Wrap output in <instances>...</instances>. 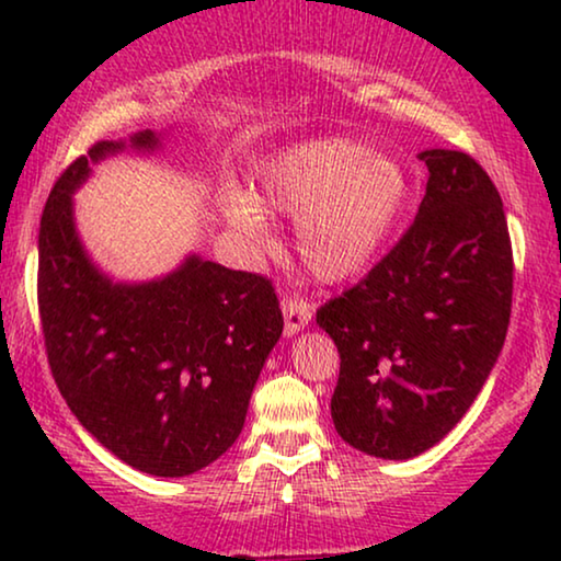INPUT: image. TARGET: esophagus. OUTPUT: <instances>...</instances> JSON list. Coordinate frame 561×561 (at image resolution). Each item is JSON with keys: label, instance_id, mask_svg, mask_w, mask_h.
Wrapping results in <instances>:
<instances>
[{"label": "esophagus", "instance_id": "34e87169", "mask_svg": "<svg viewBox=\"0 0 561 561\" xmlns=\"http://www.w3.org/2000/svg\"><path fill=\"white\" fill-rule=\"evenodd\" d=\"M283 319H286V334L294 336L301 332L304 327H309L311 321V306L298 296H283L280 301Z\"/></svg>", "mask_w": 561, "mask_h": 561}]
</instances>
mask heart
Segmentation results:
<instances>
[{"mask_svg":"<svg viewBox=\"0 0 561 561\" xmlns=\"http://www.w3.org/2000/svg\"><path fill=\"white\" fill-rule=\"evenodd\" d=\"M409 175L396 158L350 137L290 145L260 168L255 198L229 191L225 217L257 248L271 242L265 214L298 217L304 265L324 283L357 278L375 263L409 204Z\"/></svg>","mask_w":561,"mask_h":561,"instance_id":"1","label":"heart"}]
</instances>
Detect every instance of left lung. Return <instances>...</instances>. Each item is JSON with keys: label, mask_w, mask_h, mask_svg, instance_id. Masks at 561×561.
<instances>
[{"label": "left lung", "mask_w": 561, "mask_h": 561, "mask_svg": "<svg viewBox=\"0 0 561 561\" xmlns=\"http://www.w3.org/2000/svg\"><path fill=\"white\" fill-rule=\"evenodd\" d=\"M419 158L428 181L409 232L317 311L342 359L336 434L382 459L416 457L457 426L511 319L513 250L501 194L467 152Z\"/></svg>", "instance_id": "8db88e82"}]
</instances>
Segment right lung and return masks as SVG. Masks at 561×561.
Returning a JSON list of instances; mask_svg holds the SVG:
<instances>
[{
  "label": "right lung",
  "mask_w": 561,
  "mask_h": 561,
  "mask_svg": "<svg viewBox=\"0 0 561 561\" xmlns=\"http://www.w3.org/2000/svg\"><path fill=\"white\" fill-rule=\"evenodd\" d=\"M152 129L129 148L156 150ZM127 148L104 140L60 173L37 237V306L50 373L68 409L135 470L183 478L232 447L252 388L280 340L273 283L188 255L148 283H114L73 225L89 163Z\"/></svg>",
  "instance_id": "obj_1"
}]
</instances>
